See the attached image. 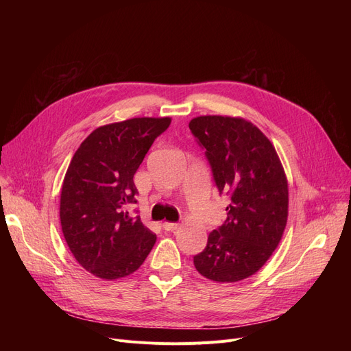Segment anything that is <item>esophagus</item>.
Instances as JSON below:
<instances>
[{
	"label": "esophagus",
	"mask_w": 351,
	"mask_h": 351,
	"mask_svg": "<svg viewBox=\"0 0 351 351\" xmlns=\"http://www.w3.org/2000/svg\"><path fill=\"white\" fill-rule=\"evenodd\" d=\"M162 228H163V230H166V232H173V230H176V229L179 228V223H173V222H165V223L162 225Z\"/></svg>",
	"instance_id": "esophagus-1"
}]
</instances>
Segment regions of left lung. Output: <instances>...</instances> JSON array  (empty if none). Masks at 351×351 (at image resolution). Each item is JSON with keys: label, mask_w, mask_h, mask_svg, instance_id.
Returning a JSON list of instances; mask_svg holds the SVG:
<instances>
[{"label": "left lung", "mask_w": 351, "mask_h": 351, "mask_svg": "<svg viewBox=\"0 0 351 351\" xmlns=\"http://www.w3.org/2000/svg\"><path fill=\"white\" fill-rule=\"evenodd\" d=\"M189 128L206 149L219 192L230 196L225 223L193 257L196 270L219 283L243 280L279 246L287 223L289 186L273 143L239 117H196Z\"/></svg>", "instance_id": "1"}]
</instances>
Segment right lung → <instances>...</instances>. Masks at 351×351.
<instances>
[{
	"label": "right lung",
	"instance_id": "obj_1",
	"mask_svg": "<svg viewBox=\"0 0 351 351\" xmlns=\"http://www.w3.org/2000/svg\"><path fill=\"white\" fill-rule=\"evenodd\" d=\"M171 118H132L92 131L65 173L60 219L75 261L99 279L115 280L138 270L156 234L132 217L134 175Z\"/></svg>",
	"mask_w": 351,
	"mask_h": 351
}]
</instances>
